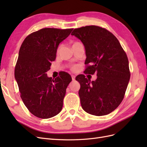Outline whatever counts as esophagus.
<instances>
[{
    "mask_svg": "<svg viewBox=\"0 0 147 147\" xmlns=\"http://www.w3.org/2000/svg\"><path fill=\"white\" fill-rule=\"evenodd\" d=\"M71 77H72V80H75V76L74 75H71Z\"/></svg>",
    "mask_w": 147,
    "mask_h": 147,
    "instance_id": "1",
    "label": "esophagus"
}]
</instances>
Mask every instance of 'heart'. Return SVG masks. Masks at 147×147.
<instances>
[{
  "mask_svg": "<svg viewBox=\"0 0 147 147\" xmlns=\"http://www.w3.org/2000/svg\"><path fill=\"white\" fill-rule=\"evenodd\" d=\"M76 43H78V42H76Z\"/></svg>",
  "mask_w": 147,
  "mask_h": 147,
  "instance_id": "1",
  "label": "heart"
}]
</instances>
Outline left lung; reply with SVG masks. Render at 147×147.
Wrapping results in <instances>:
<instances>
[{
    "label": "left lung",
    "instance_id": "left-lung-1",
    "mask_svg": "<svg viewBox=\"0 0 147 147\" xmlns=\"http://www.w3.org/2000/svg\"><path fill=\"white\" fill-rule=\"evenodd\" d=\"M71 35L80 40L85 48L84 64L90 65L84 72L96 73L97 77L92 82L84 75L75 78L80 84L82 109L96 116L109 114L121 104L130 79L126 53L113 34L99 26L75 29Z\"/></svg>",
    "mask_w": 147,
    "mask_h": 147
}]
</instances>
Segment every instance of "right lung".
I'll list each match as a JSON object with an SVG mask.
<instances>
[{
  "mask_svg": "<svg viewBox=\"0 0 147 147\" xmlns=\"http://www.w3.org/2000/svg\"><path fill=\"white\" fill-rule=\"evenodd\" d=\"M73 29L44 28L26 37L20 47L15 78L24 105L34 116L47 119L63 109L66 88L72 81L63 72L55 80L47 76L61 42Z\"/></svg>",
  "mask_w": 147,
  "mask_h": 147,
  "instance_id": "right-lung-1",
  "label": "right lung"
}]
</instances>
